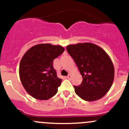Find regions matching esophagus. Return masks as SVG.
Listing matches in <instances>:
<instances>
[{
    "mask_svg": "<svg viewBox=\"0 0 129 129\" xmlns=\"http://www.w3.org/2000/svg\"><path fill=\"white\" fill-rule=\"evenodd\" d=\"M71 77H72V76H71V74H69V75H67V79H71Z\"/></svg>",
    "mask_w": 129,
    "mask_h": 129,
    "instance_id": "1",
    "label": "esophagus"
}]
</instances>
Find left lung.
<instances>
[{"mask_svg": "<svg viewBox=\"0 0 129 129\" xmlns=\"http://www.w3.org/2000/svg\"><path fill=\"white\" fill-rule=\"evenodd\" d=\"M67 52L75 61L82 82L74 86L77 95L86 101L100 99L107 93L114 79V67L108 54L92 43L67 46Z\"/></svg>", "mask_w": 129, "mask_h": 129, "instance_id": "8db88e82", "label": "left lung"}]
</instances>
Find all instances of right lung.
Masks as SVG:
<instances>
[{
	"instance_id": "1",
	"label": "right lung",
	"mask_w": 129,
	"mask_h": 129,
	"mask_svg": "<svg viewBox=\"0 0 129 129\" xmlns=\"http://www.w3.org/2000/svg\"><path fill=\"white\" fill-rule=\"evenodd\" d=\"M60 45L41 44L28 49L20 60L19 75L27 93L38 100L55 95L62 79L57 77L53 61L63 52Z\"/></svg>"
}]
</instances>
